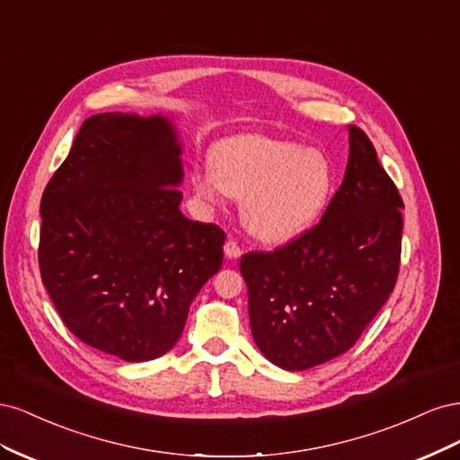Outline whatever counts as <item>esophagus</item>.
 I'll return each instance as SVG.
<instances>
[{
    "label": "esophagus",
    "mask_w": 460,
    "mask_h": 460,
    "mask_svg": "<svg viewBox=\"0 0 460 460\" xmlns=\"http://www.w3.org/2000/svg\"><path fill=\"white\" fill-rule=\"evenodd\" d=\"M225 255H226L228 259H240L242 249H240V245L235 243L234 240H226V243H225Z\"/></svg>",
    "instance_id": "34e87169"
}]
</instances>
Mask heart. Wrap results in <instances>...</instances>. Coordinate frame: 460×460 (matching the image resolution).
<instances>
[{"mask_svg":"<svg viewBox=\"0 0 460 460\" xmlns=\"http://www.w3.org/2000/svg\"><path fill=\"white\" fill-rule=\"evenodd\" d=\"M198 196L220 203L242 199L245 230L262 243H286L314 226L333 196L336 172L326 153L267 136L220 142L213 164L191 172Z\"/></svg>","mask_w":460,"mask_h":460,"instance_id":"obj_1","label":"heart"}]
</instances>
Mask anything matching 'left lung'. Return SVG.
I'll return each instance as SVG.
<instances>
[{
	"label": "left lung",
	"mask_w": 460,
	"mask_h": 460,
	"mask_svg": "<svg viewBox=\"0 0 460 460\" xmlns=\"http://www.w3.org/2000/svg\"><path fill=\"white\" fill-rule=\"evenodd\" d=\"M401 208L368 136L351 124L343 182L318 225L240 261L253 340L272 365L307 370L351 349L395 288Z\"/></svg>",
	"instance_id": "obj_1"
}]
</instances>
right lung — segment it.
<instances>
[{
    "instance_id": "right-lung-1",
    "label": "right lung",
    "mask_w": 460,
    "mask_h": 460,
    "mask_svg": "<svg viewBox=\"0 0 460 460\" xmlns=\"http://www.w3.org/2000/svg\"><path fill=\"white\" fill-rule=\"evenodd\" d=\"M182 142L169 117L84 120L40 203V272L63 323L128 363L164 355L222 264L226 235L180 211Z\"/></svg>"
}]
</instances>
